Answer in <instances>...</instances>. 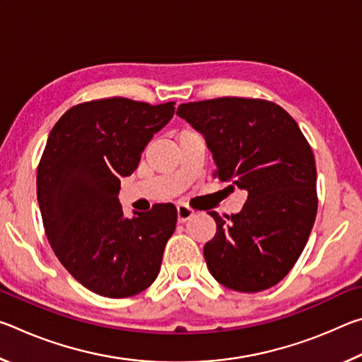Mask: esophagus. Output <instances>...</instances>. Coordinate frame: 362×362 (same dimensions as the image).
Segmentation results:
<instances>
[{"label": "esophagus", "mask_w": 362, "mask_h": 362, "mask_svg": "<svg viewBox=\"0 0 362 362\" xmlns=\"http://www.w3.org/2000/svg\"><path fill=\"white\" fill-rule=\"evenodd\" d=\"M194 214L193 209H189L187 206H177V220H179L180 223L187 222V220L192 217Z\"/></svg>", "instance_id": "1"}]
</instances>
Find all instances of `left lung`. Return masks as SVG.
I'll return each mask as SVG.
<instances>
[{
    "mask_svg": "<svg viewBox=\"0 0 362 362\" xmlns=\"http://www.w3.org/2000/svg\"><path fill=\"white\" fill-rule=\"evenodd\" d=\"M177 115L204 136L226 189L247 192L241 212H209L217 231L204 246L207 268L231 291L269 289L296 265L316 218L310 144L284 108L262 99L182 103Z\"/></svg>",
    "mask_w": 362,
    "mask_h": 362,
    "instance_id": "obj_1",
    "label": "left lung"
}]
</instances>
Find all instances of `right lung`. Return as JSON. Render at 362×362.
Segmentation results:
<instances>
[{"mask_svg": "<svg viewBox=\"0 0 362 362\" xmlns=\"http://www.w3.org/2000/svg\"><path fill=\"white\" fill-rule=\"evenodd\" d=\"M122 97L79 103L62 115L42 153L36 194L46 236L60 263L86 289L132 297L156 279L175 230L174 204L124 217L122 177L175 112Z\"/></svg>", "mask_w": 362, "mask_h": 362, "instance_id": "add662e5", "label": "right lung"}]
</instances>
